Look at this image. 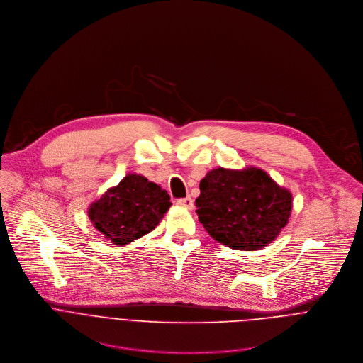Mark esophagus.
Here are the masks:
<instances>
[{
	"label": "esophagus",
	"instance_id": "34e87169",
	"mask_svg": "<svg viewBox=\"0 0 363 363\" xmlns=\"http://www.w3.org/2000/svg\"><path fill=\"white\" fill-rule=\"evenodd\" d=\"M177 204H179L180 207H184V208L191 210L193 206H194V201H193V199L189 196V197H184V199H179V200H177Z\"/></svg>",
	"mask_w": 363,
	"mask_h": 363
}]
</instances>
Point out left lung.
Wrapping results in <instances>:
<instances>
[{
	"mask_svg": "<svg viewBox=\"0 0 363 363\" xmlns=\"http://www.w3.org/2000/svg\"><path fill=\"white\" fill-rule=\"evenodd\" d=\"M196 213L206 231L223 245L257 251L286 225L292 194L262 169H213L200 182Z\"/></svg>",
	"mask_w": 363,
	"mask_h": 363,
	"instance_id": "1",
	"label": "left lung"
}]
</instances>
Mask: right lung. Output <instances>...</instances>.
Here are the masks:
<instances>
[{
	"label": "right lung",
	"instance_id": "add662e5",
	"mask_svg": "<svg viewBox=\"0 0 363 363\" xmlns=\"http://www.w3.org/2000/svg\"><path fill=\"white\" fill-rule=\"evenodd\" d=\"M170 206V196L159 184L129 173L89 206L88 216L106 240L126 245L153 231Z\"/></svg>",
	"mask_w": 363,
	"mask_h": 363
}]
</instances>
